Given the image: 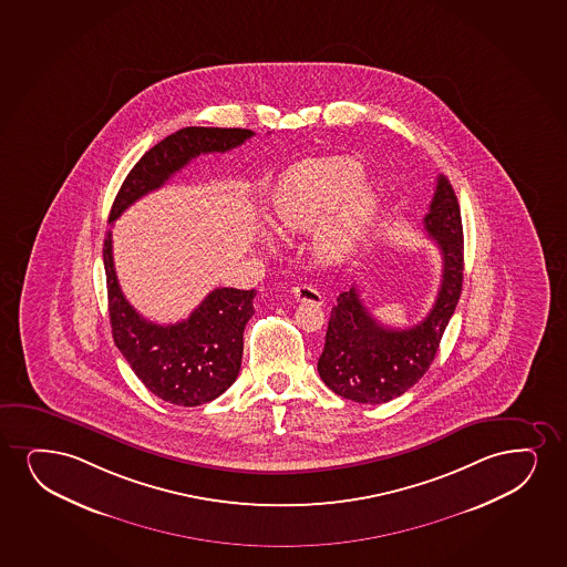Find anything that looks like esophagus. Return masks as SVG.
Instances as JSON below:
<instances>
[{
  "instance_id": "obj_1",
  "label": "esophagus",
  "mask_w": 567,
  "mask_h": 567,
  "mask_svg": "<svg viewBox=\"0 0 567 567\" xmlns=\"http://www.w3.org/2000/svg\"><path fill=\"white\" fill-rule=\"evenodd\" d=\"M293 299L297 302H312V305H322L323 297L318 289L312 286L293 287Z\"/></svg>"
}]
</instances>
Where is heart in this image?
I'll use <instances>...</instances> for the list:
<instances>
[{
    "label": "heart",
    "mask_w": 567,
    "mask_h": 567,
    "mask_svg": "<svg viewBox=\"0 0 567 567\" xmlns=\"http://www.w3.org/2000/svg\"><path fill=\"white\" fill-rule=\"evenodd\" d=\"M362 174L359 163L343 157L312 158L293 166L274 194V228L280 234H301L328 212L312 229V252L326 262L347 257L378 210V195L360 182Z\"/></svg>",
    "instance_id": "obj_1"
}]
</instances>
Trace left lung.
<instances>
[{
  "instance_id": "left-lung-1",
  "label": "left lung",
  "mask_w": 567,
  "mask_h": 567,
  "mask_svg": "<svg viewBox=\"0 0 567 567\" xmlns=\"http://www.w3.org/2000/svg\"><path fill=\"white\" fill-rule=\"evenodd\" d=\"M423 228L443 258V280L430 315L422 322L396 330L378 322L351 287L331 309L318 373L323 383L349 401L381 404L406 393L430 370L464 280V231L451 182L437 176Z\"/></svg>"
}]
</instances>
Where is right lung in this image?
I'll return each mask as SVG.
<instances>
[{
	"mask_svg": "<svg viewBox=\"0 0 567 567\" xmlns=\"http://www.w3.org/2000/svg\"><path fill=\"white\" fill-rule=\"evenodd\" d=\"M255 136L252 130L189 126L151 147L122 182L109 224L140 197L155 192L203 153H226ZM107 276L109 318L113 339L137 380L176 406H199L237 380L244 354L245 323L255 315L257 291L216 287L205 301L178 323L150 322L122 295L113 262V231L103 244Z\"/></svg>",
	"mask_w": 567,
	"mask_h": 567,
	"instance_id": "obj_1",
	"label": "right lung"
}]
</instances>
